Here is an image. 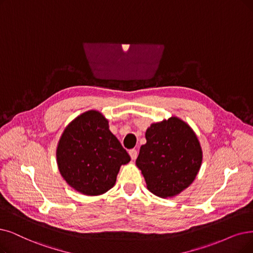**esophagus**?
I'll return each instance as SVG.
<instances>
[{
	"mask_svg": "<svg viewBox=\"0 0 253 253\" xmlns=\"http://www.w3.org/2000/svg\"><path fill=\"white\" fill-rule=\"evenodd\" d=\"M128 154H129L130 159H132V160H136V158H137V156H138V153H137L136 149H130V150L128 151Z\"/></svg>",
	"mask_w": 253,
	"mask_h": 253,
	"instance_id": "34e87169",
	"label": "esophagus"
}]
</instances>
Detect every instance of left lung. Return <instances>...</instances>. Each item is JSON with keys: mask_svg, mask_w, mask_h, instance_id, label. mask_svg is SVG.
<instances>
[{"mask_svg": "<svg viewBox=\"0 0 253 253\" xmlns=\"http://www.w3.org/2000/svg\"><path fill=\"white\" fill-rule=\"evenodd\" d=\"M145 138L136 165L147 189L162 198L179 194L193 183L203 162V149L195 132L184 120L171 116L151 124Z\"/></svg>", "mask_w": 253, "mask_h": 253, "instance_id": "obj_1", "label": "left lung"}]
</instances>
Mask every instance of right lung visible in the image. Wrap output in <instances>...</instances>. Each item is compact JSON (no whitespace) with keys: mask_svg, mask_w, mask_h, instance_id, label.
<instances>
[{"mask_svg":"<svg viewBox=\"0 0 253 253\" xmlns=\"http://www.w3.org/2000/svg\"><path fill=\"white\" fill-rule=\"evenodd\" d=\"M56 157L66 183L87 196L102 195L113 188L121 165L130 161L109 129L108 119L96 110L69 123L59 139Z\"/></svg>","mask_w":253,"mask_h":253,"instance_id":"right-lung-1","label":"right lung"}]
</instances>
